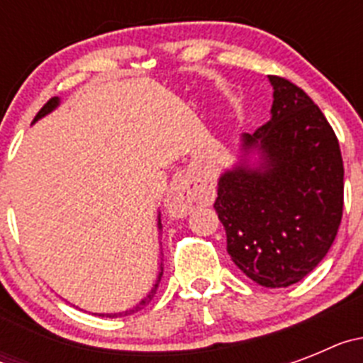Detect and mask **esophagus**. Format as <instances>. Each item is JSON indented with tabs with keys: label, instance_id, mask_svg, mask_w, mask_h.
I'll list each match as a JSON object with an SVG mask.
<instances>
[{
	"label": "esophagus",
	"instance_id": "esophagus-1",
	"mask_svg": "<svg viewBox=\"0 0 363 363\" xmlns=\"http://www.w3.org/2000/svg\"><path fill=\"white\" fill-rule=\"evenodd\" d=\"M209 196L200 187L182 179L169 191V196L165 200V211L172 218H185L196 205L209 203Z\"/></svg>",
	"mask_w": 363,
	"mask_h": 363
}]
</instances>
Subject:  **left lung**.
Returning <instances> with one entry per match:
<instances>
[{"mask_svg":"<svg viewBox=\"0 0 363 363\" xmlns=\"http://www.w3.org/2000/svg\"><path fill=\"white\" fill-rule=\"evenodd\" d=\"M271 120L240 136L214 201L236 267L264 287H289L325 258L344 211V163L329 121L278 76Z\"/></svg>","mask_w":363,"mask_h":363,"instance_id":"1","label":"left lung"}]
</instances>
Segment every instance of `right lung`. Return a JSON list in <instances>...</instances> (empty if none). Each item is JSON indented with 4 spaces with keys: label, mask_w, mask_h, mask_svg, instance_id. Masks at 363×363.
Wrapping results in <instances>:
<instances>
[{
    "label": "right lung",
    "mask_w": 363,
    "mask_h": 363,
    "mask_svg": "<svg viewBox=\"0 0 363 363\" xmlns=\"http://www.w3.org/2000/svg\"><path fill=\"white\" fill-rule=\"evenodd\" d=\"M60 104H62V99H60V98L49 99V101H47V104L43 105V108H41V111L38 112L36 118H34V121H32V123H36L38 120H41V118H45V116H47V114H50V112H52V111H56V108L60 107ZM158 229H162V220H160V216H158ZM162 277H163V267H160V274H158V278H156V284L152 285V289H150L149 294H147L145 298H142V300H140V303H136V306H134L133 309L121 311V313H107V314H105V313H96V314H98V316H107V318H118V316H129V314H133V313H136V311L143 309V307H145L147 303H149V301L152 300L154 294H156V289H158L160 281H162Z\"/></svg>",
    "instance_id": "add662e5"
}]
</instances>
